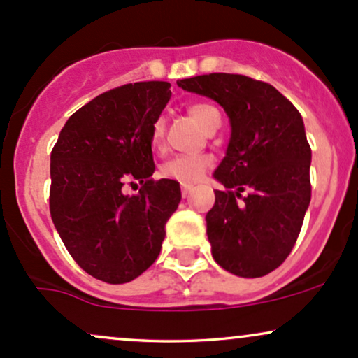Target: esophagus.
Listing matches in <instances>:
<instances>
[{"label":"esophagus","instance_id":"obj_1","mask_svg":"<svg viewBox=\"0 0 358 358\" xmlns=\"http://www.w3.org/2000/svg\"><path fill=\"white\" fill-rule=\"evenodd\" d=\"M192 190H193V185H182V195H183V199H187V196L190 195Z\"/></svg>","mask_w":358,"mask_h":358}]
</instances>
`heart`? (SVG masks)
I'll return each instance as SVG.
<instances>
[{"instance_id": "b5f03b06", "label": "heart", "mask_w": 358, "mask_h": 358, "mask_svg": "<svg viewBox=\"0 0 358 358\" xmlns=\"http://www.w3.org/2000/svg\"><path fill=\"white\" fill-rule=\"evenodd\" d=\"M188 114L205 131L220 122L219 109L215 106L208 104V102H195L188 108ZM163 134H165V121L156 119L153 127H151V143H153V146L158 148L162 145ZM210 158L203 155H176L163 163L162 168H159V173H162L163 178L190 185L202 178L205 171L210 168Z\"/></svg>"}]
</instances>
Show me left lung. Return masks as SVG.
<instances>
[{"label": "left lung", "mask_w": 358, "mask_h": 358, "mask_svg": "<svg viewBox=\"0 0 358 358\" xmlns=\"http://www.w3.org/2000/svg\"><path fill=\"white\" fill-rule=\"evenodd\" d=\"M176 84L217 101L231 119L227 153L213 173L225 190H215L205 217L212 256L236 276H266L289 256L311 200V148L301 114L268 82L239 73Z\"/></svg>", "instance_id": "1"}]
</instances>
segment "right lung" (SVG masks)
I'll use <instances>...</instances> for the list:
<instances>
[{"instance_id":"obj_1","label":"right lung","mask_w":358,"mask_h":358,"mask_svg":"<svg viewBox=\"0 0 358 358\" xmlns=\"http://www.w3.org/2000/svg\"><path fill=\"white\" fill-rule=\"evenodd\" d=\"M170 87L150 80L101 94L69 117L52 150L53 225L73 261L109 285L133 281L153 264L182 200L178 182L151 178V127ZM129 179L142 183L136 196L122 193Z\"/></svg>"}]
</instances>
